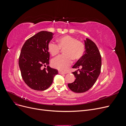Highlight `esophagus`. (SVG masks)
<instances>
[{"label": "esophagus", "instance_id": "esophagus-1", "mask_svg": "<svg viewBox=\"0 0 126 126\" xmlns=\"http://www.w3.org/2000/svg\"><path fill=\"white\" fill-rule=\"evenodd\" d=\"M58 73H59V74H61V75H63V74H66V73H65V72H62V71H58Z\"/></svg>", "mask_w": 126, "mask_h": 126}]
</instances>
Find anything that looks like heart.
<instances>
[{"label":"heart","mask_w":126,"mask_h":126,"mask_svg":"<svg viewBox=\"0 0 126 126\" xmlns=\"http://www.w3.org/2000/svg\"><path fill=\"white\" fill-rule=\"evenodd\" d=\"M58 44L53 41L48 44V50L53 56L58 55L61 49L63 50V55L56 57L51 61L52 66L60 71H66L72 63V59L77 61L81 59L85 51V45L80 40L69 35L58 39Z\"/></svg>","instance_id":"obj_1"}]
</instances>
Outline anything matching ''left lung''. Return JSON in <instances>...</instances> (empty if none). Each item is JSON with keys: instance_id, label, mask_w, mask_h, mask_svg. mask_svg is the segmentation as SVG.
<instances>
[{"instance_id": "obj_1", "label": "left lung", "mask_w": 126, "mask_h": 126, "mask_svg": "<svg viewBox=\"0 0 126 126\" xmlns=\"http://www.w3.org/2000/svg\"><path fill=\"white\" fill-rule=\"evenodd\" d=\"M85 46L84 55L72 67V68L81 69L72 72L76 79L72 83L68 84L71 91L77 93H84L90 89L96 82L101 71V57L96 45L86 38Z\"/></svg>"}]
</instances>
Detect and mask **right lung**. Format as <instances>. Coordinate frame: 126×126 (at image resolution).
Here are the masks:
<instances>
[{
    "label": "right lung",
    "instance_id": "add662e5",
    "mask_svg": "<svg viewBox=\"0 0 126 126\" xmlns=\"http://www.w3.org/2000/svg\"><path fill=\"white\" fill-rule=\"evenodd\" d=\"M53 35L51 32H40L27 40L21 48L19 58L21 77L32 89L46 90L58 74V70L48 66L50 54L47 46ZM46 65V68H42Z\"/></svg>",
    "mask_w": 126,
    "mask_h": 126
}]
</instances>
